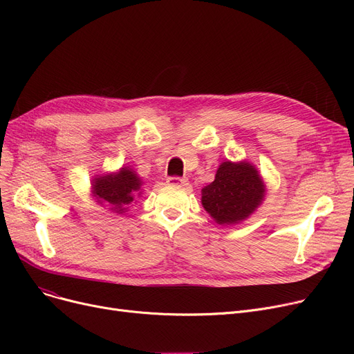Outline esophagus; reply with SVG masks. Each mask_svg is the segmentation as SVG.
Segmentation results:
<instances>
[{"label":"esophagus","mask_w":354,"mask_h":354,"mask_svg":"<svg viewBox=\"0 0 354 354\" xmlns=\"http://www.w3.org/2000/svg\"><path fill=\"white\" fill-rule=\"evenodd\" d=\"M167 185L171 187H188V179L187 178H179V176H169L166 179Z\"/></svg>","instance_id":"esophagus-1"}]
</instances>
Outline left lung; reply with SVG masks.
<instances>
[{"label": "left lung", "mask_w": 354, "mask_h": 354, "mask_svg": "<svg viewBox=\"0 0 354 354\" xmlns=\"http://www.w3.org/2000/svg\"><path fill=\"white\" fill-rule=\"evenodd\" d=\"M264 183L247 162L221 163L215 180L202 189V205L218 224H236L264 198Z\"/></svg>", "instance_id": "obj_1"}]
</instances>
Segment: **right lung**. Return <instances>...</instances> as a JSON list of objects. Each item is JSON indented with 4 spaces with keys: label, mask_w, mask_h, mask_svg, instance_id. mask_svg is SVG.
I'll use <instances>...</instances> for the list:
<instances>
[{
    "label": "right lung",
    "mask_w": 354,
    "mask_h": 354,
    "mask_svg": "<svg viewBox=\"0 0 354 354\" xmlns=\"http://www.w3.org/2000/svg\"><path fill=\"white\" fill-rule=\"evenodd\" d=\"M140 179L132 169L122 167L116 175H106L93 180V192L99 203H106L116 212H122L133 201V192L140 189Z\"/></svg>",
    "instance_id": "right-lung-1"
}]
</instances>
